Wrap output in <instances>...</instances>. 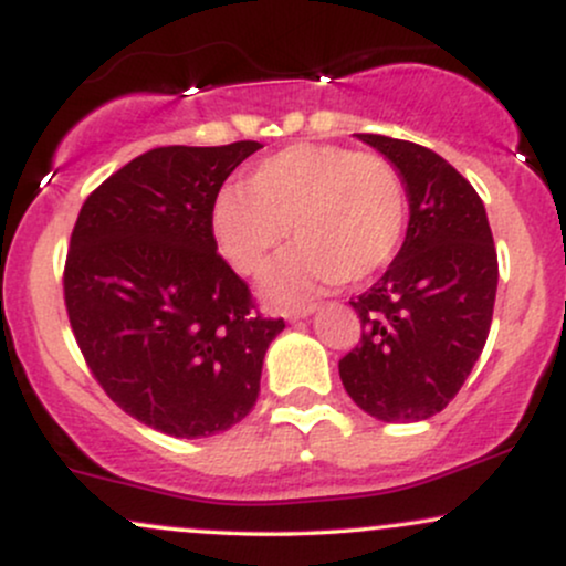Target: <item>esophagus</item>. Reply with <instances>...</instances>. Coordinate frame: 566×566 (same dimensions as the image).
<instances>
[{
	"instance_id": "obj_1",
	"label": "esophagus",
	"mask_w": 566,
	"mask_h": 566,
	"mask_svg": "<svg viewBox=\"0 0 566 566\" xmlns=\"http://www.w3.org/2000/svg\"><path fill=\"white\" fill-rule=\"evenodd\" d=\"M316 305H297V308H287L284 311V319L290 322H297V319H305L308 314H314Z\"/></svg>"
}]
</instances>
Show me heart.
<instances>
[{
    "label": "heart",
    "mask_w": 566,
    "mask_h": 566,
    "mask_svg": "<svg viewBox=\"0 0 566 566\" xmlns=\"http://www.w3.org/2000/svg\"><path fill=\"white\" fill-rule=\"evenodd\" d=\"M405 175L378 151L297 143L258 161L244 188L212 205V237L237 274L258 276L290 229L301 244L265 279L274 301L301 303L329 284L365 282L405 242Z\"/></svg>",
    "instance_id": "b5f03b06"
}]
</instances>
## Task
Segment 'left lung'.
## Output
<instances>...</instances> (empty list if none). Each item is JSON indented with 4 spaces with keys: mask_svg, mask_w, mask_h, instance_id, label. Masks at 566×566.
Here are the masks:
<instances>
[{
    "mask_svg": "<svg viewBox=\"0 0 566 566\" xmlns=\"http://www.w3.org/2000/svg\"><path fill=\"white\" fill-rule=\"evenodd\" d=\"M405 175L409 226L388 271L350 305L361 340L337 369L350 399L382 423H415L454 399L490 335L497 252L486 210L431 148L361 133Z\"/></svg>",
    "mask_w": 566,
    "mask_h": 566,
    "instance_id": "1",
    "label": "left lung"
}]
</instances>
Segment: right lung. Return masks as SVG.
<instances>
[{
    "label": "right lung",
    "mask_w": 566,
    "mask_h": 566,
    "mask_svg": "<svg viewBox=\"0 0 566 566\" xmlns=\"http://www.w3.org/2000/svg\"><path fill=\"white\" fill-rule=\"evenodd\" d=\"M258 148H151L84 199L71 231L63 297L76 346L108 399L167 437L239 423L284 329L212 237L220 186Z\"/></svg>",
    "instance_id": "right-lung-1"
}]
</instances>
